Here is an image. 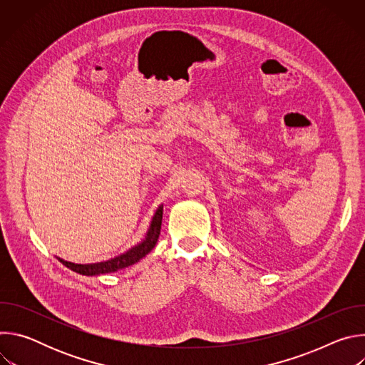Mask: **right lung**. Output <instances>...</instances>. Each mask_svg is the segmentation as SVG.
Returning <instances> with one entry per match:
<instances>
[{
    "label": "right lung",
    "instance_id": "1",
    "mask_svg": "<svg viewBox=\"0 0 365 365\" xmlns=\"http://www.w3.org/2000/svg\"><path fill=\"white\" fill-rule=\"evenodd\" d=\"M162 217H163V206H159V210L155 211L150 230L147 232L145 240L135 245L134 248H131L130 251H127L125 254H121L115 258L108 259V262H102V263H96V264H75V263H69L65 262V259H61V263H63L68 269L83 274V276H98V274H106V273H114L117 270L125 269L128 266H133L134 263H137L140 258H143L145 254H148L155 242L159 240L160 235V228H162Z\"/></svg>",
    "mask_w": 365,
    "mask_h": 365
}]
</instances>
